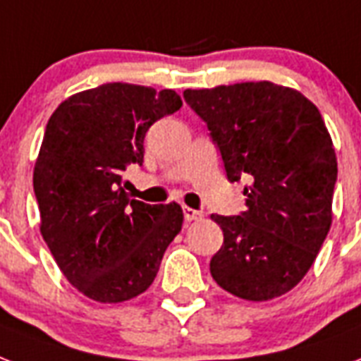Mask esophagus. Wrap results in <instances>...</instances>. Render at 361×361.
<instances>
[{
	"instance_id": "1",
	"label": "esophagus",
	"mask_w": 361,
	"mask_h": 361,
	"mask_svg": "<svg viewBox=\"0 0 361 361\" xmlns=\"http://www.w3.org/2000/svg\"><path fill=\"white\" fill-rule=\"evenodd\" d=\"M203 219V212L195 211V209H190V207H184V220L186 222H194V220Z\"/></svg>"
}]
</instances>
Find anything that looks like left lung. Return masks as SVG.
Returning a JSON list of instances; mask_svg holds the SVG:
<instances>
[{"label": "left lung", "mask_w": 361, "mask_h": 361, "mask_svg": "<svg viewBox=\"0 0 361 361\" xmlns=\"http://www.w3.org/2000/svg\"><path fill=\"white\" fill-rule=\"evenodd\" d=\"M184 99L207 122L228 180H250L247 211L211 214L224 231L212 279L241 300H275L311 269L334 220L337 158L322 114L269 80L184 90Z\"/></svg>", "instance_id": "obj_1"}]
</instances>
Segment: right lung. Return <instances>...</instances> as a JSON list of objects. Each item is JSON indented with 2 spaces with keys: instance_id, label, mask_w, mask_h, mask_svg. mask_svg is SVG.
Returning <instances> with one entry per match:
<instances>
[{
  "instance_id": "add662e5",
  "label": "right lung",
  "mask_w": 361,
  "mask_h": 361,
  "mask_svg": "<svg viewBox=\"0 0 361 361\" xmlns=\"http://www.w3.org/2000/svg\"><path fill=\"white\" fill-rule=\"evenodd\" d=\"M180 107L175 90L109 82L67 97L49 118L33 167L39 230L63 276L90 300L142 294L183 228L178 203L147 205L122 188L150 126Z\"/></svg>"
}]
</instances>
